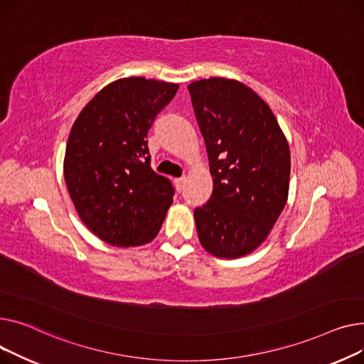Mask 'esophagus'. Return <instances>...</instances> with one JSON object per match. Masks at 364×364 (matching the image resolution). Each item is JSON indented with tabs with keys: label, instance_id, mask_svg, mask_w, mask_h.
<instances>
[{
	"label": "esophagus",
	"instance_id": "obj_1",
	"mask_svg": "<svg viewBox=\"0 0 364 364\" xmlns=\"http://www.w3.org/2000/svg\"><path fill=\"white\" fill-rule=\"evenodd\" d=\"M185 183H186V178H185V176H183V178H178V179H175V185H176V188H178V191H179V192L185 188Z\"/></svg>",
	"mask_w": 364,
	"mask_h": 364
}]
</instances>
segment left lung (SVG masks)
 <instances>
[{"mask_svg":"<svg viewBox=\"0 0 364 364\" xmlns=\"http://www.w3.org/2000/svg\"><path fill=\"white\" fill-rule=\"evenodd\" d=\"M205 142L213 192L194 210L201 245L216 257L257 248L282 213L291 156L269 105L244 83L210 77L189 83Z\"/></svg>","mask_w":364,"mask_h":364,"instance_id":"left-lung-1","label":"left lung"}]
</instances>
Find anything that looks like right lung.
Wrapping results in <instances>:
<instances>
[{
  "instance_id": "obj_1",
  "label": "right lung",
  "mask_w": 364,
  "mask_h": 364,
  "mask_svg": "<svg viewBox=\"0 0 364 364\" xmlns=\"http://www.w3.org/2000/svg\"><path fill=\"white\" fill-rule=\"evenodd\" d=\"M179 85L145 77L102 88L77 116L64 157V181L82 222L117 247L153 241L175 188L151 168L148 135Z\"/></svg>"
}]
</instances>
